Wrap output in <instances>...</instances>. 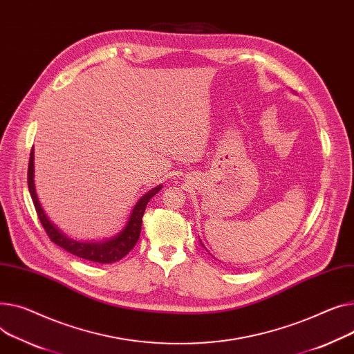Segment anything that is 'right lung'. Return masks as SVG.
<instances>
[{
	"mask_svg": "<svg viewBox=\"0 0 354 354\" xmlns=\"http://www.w3.org/2000/svg\"><path fill=\"white\" fill-rule=\"evenodd\" d=\"M162 186H156L153 189H151L148 194H145L142 198L138 201L135 207L132 209V214L129 216V221L125 226V229L118 234V236L112 238L111 241L102 242V243H84V242H77L66 238L65 234L57 229L50 219L46 218L45 212L42 210L39 201L37 198L35 192V185H34V148H31L30 153V162H28V189L37 210L38 219L41 225L44 226L48 238L58 245L59 248L65 249L66 252L73 253L81 259H86V261L95 262V263H112L116 261H121L124 256H127L132 248L136 245L139 234H140V226H142V216L145 207L151 198H153Z\"/></svg>",
	"mask_w": 354,
	"mask_h": 354,
	"instance_id": "right-lung-1",
	"label": "right lung"
}]
</instances>
